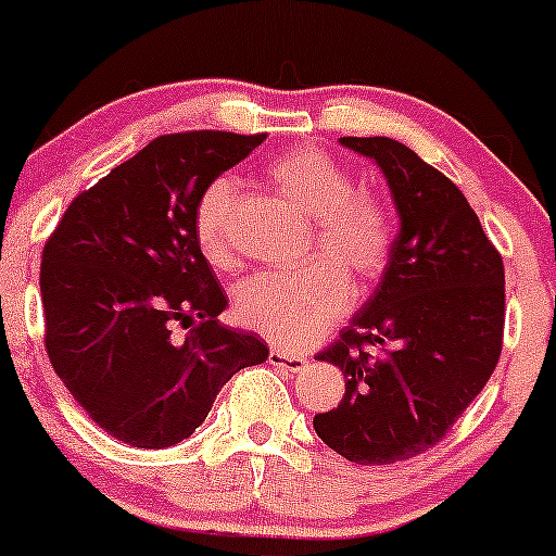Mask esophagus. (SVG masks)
<instances>
[{
	"mask_svg": "<svg viewBox=\"0 0 556 556\" xmlns=\"http://www.w3.org/2000/svg\"><path fill=\"white\" fill-rule=\"evenodd\" d=\"M268 362L273 364V367L278 369H286V371H301L303 367H306V359H303L301 354H291V352H283V349H270L268 354Z\"/></svg>",
	"mask_w": 556,
	"mask_h": 556,
	"instance_id": "obj_1",
	"label": "esophagus"
}]
</instances>
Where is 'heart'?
<instances>
[{
    "mask_svg": "<svg viewBox=\"0 0 556 556\" xmlns=\"http://www.w3.org/2000/svg\"><path fill=\"white\" fill-rule=\"evenodd\" d=\"M268 177L278 192L314 219L311 255L321 250L306 268L268 273L245 280L235 295V314L250 331L283 346H299L316 337L326 324L349 308L352 288L382 276L392 255L394 223L387 204L371 192L354 187V174L339 159L306 147L276 159ZM238 179L219 174L204 185L194 204V238L202 255L215 268H232L235 210Z\"/></svg>",
    "mask_w": 556,
    "mask_h": 556,
    "instance_id": "heart-1",
    "label": "heart"
}]
</instances>
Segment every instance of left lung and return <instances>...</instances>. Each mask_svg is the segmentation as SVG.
Here are the masks:
<instances>
[{
  "label": "left lung",
  "instance_id": "8db88e82",
  "mask_svg": "<svg viewBox=\"0 0 556 556\" xmlns=\"http://www.w3.org/2000/svg\"><path fill=\"white\" fill-rule=\"evenodd\" d=\"M375 159L400 215L382 283L318 359L344 371L339 407L316 435L359 466L438 445L496 369L504 344V261L443 172L387 136H344Z\"/></svg>",
  "mask_w": 556,
  "mask_h": 556
}]
</instances>
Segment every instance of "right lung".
<instances>
[{"instance_id": "obj_1", "label": "right lung", "mask_w": 556, "mask_h": 556, "mask_svg": "<svg viewBox=\"0 0 556 556\" xmlns=\"http://www.w3.org/2000/svg\"><path fill=\"white\" fill-rule=\"evenodd\" d=\"M265 134L185 131L80 192L45 242V349L75 402L111 438L169 447L192 435L240 369L268 359L253 333L227 329V295L194 238L207 181ZM188 333L173 337V326Z\"/></svg>"}]
</instances>
